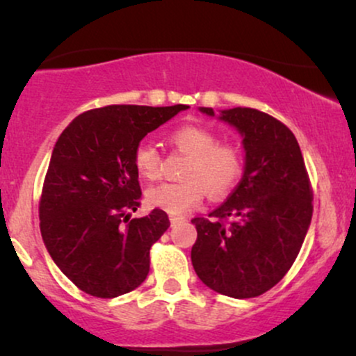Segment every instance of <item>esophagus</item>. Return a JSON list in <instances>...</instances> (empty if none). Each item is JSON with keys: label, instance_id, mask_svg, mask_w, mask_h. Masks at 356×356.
Masks as SVG:
<instances>
[{"label": "esophagus", "instance_id": "34e87169", "mask_svg": "<svg viewBox=\"0 0 356 356\" xmlns=\"http://www.w3.org/2000/svg\"><path fill=\"white\" fill-rule=\"evenodd\" d=\"M170 224H172V226H175V224H179V222H182L184 219L186 218H182V216H170Z\"/></svg>", "mask_w": 356, "mask_h": 356}]
</instances>
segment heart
<instances>
[{
  "mask_svg": "<svg viewBox=\"0 0 356 356\" xmlns=\"http://www.w3.org/2000/svg\"><path fill=\"white\" fill-rule=\"evenodd\" d=\"M170 145L189 155L184 167L182 182H164L150 187L145 199L149 206L172 216L194 209L204 201L207 192L222 197L238 186L244 172V154L234 142H219L214 130L197 124L175 127L169 134ZM134 167L147 181L162 174V157L150 142H140L134 150Z\"/></svg>",
  "mask_w": 356,
  "mask_h": 356,
  "instance_id": "obj_1",
  "label": "heart"
}]
</instances>
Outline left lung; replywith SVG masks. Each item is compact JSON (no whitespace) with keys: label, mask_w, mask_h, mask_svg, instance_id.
I'll return each mask as SVG.
<instances>
[{"label":"left lung","mask_w":356,"mask_h":356,"mask_svg":"<svg viewBox=\"0 0 356 356\" xmlns=\"http://www.w3.org/2000/svg\"><path fill=\"white\" fill-rule=\"evenodd\" d=\"M214 115V110L201 107ZM220 120L243 134L246 165L232 194L209 218H194L192 266L211 289L254 298L283 280L313 216V191L291 130L256 108H229Z\"/></svg>","instance_id":"1"}]
</instances>
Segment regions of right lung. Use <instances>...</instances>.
<instances>
[{
	"mask_svg": "<svg viewBox=\"0 0 356 356\" xmlns=\"http://www.w3.org/2000/svg\"><path fill=\"white\" fill-rule=\"evenodd\" d=\"M187 105H108L80 113L53 149L40 197V229L51 259L76 288L115 298L144 283L150 248L170 226L140 207L134 150Z\"/></svg>",
	"mask_w": 356,
	"mask_h": 356,
	"instance_id": "obj_1",
	"label": "right lung"
}]
</instances>
